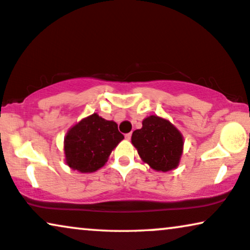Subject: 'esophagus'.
Segmentation results:
<instances>
[{
    "instance_id": "esophagus-1",
    "label": "esophagus",
    "mask_w": 250,
    "mask_h": 250,
    "mask_svg": "<svg viewBox=\"0 0 250 250\" xmlns=\"http://www.w3.org/2000/svg\"><path fill=\"white\" fill-rule=\"evenodd\" d=\"M125 139H128V141H130V138H131V132H129V134H125Z\"/></svg>"
}]
</instances>
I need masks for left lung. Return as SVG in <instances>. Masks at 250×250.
<instances>
[{
  "label": "left lung",
  "instance_id": "8db88e82",
  "mask_svg": "<svg viewBox=\"0 0 250 250\" xmlns=\"http://www.w3.org/2000/svg\"><path fill=\"white\" fill-rule=\"evenodd\" d=\"M131 143L145 164L166 172L179 165L184 139L168 120L149 115L143 120V127L132 132Z\"/></svg>",
  "mask_w": 250,
  "mask_h": 250
}]
</instances>
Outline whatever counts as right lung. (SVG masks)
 I'll return each mask as SVG.
<instances>
[{
    "instance_id": "right-lung-1",
    "label": "right lung",
    "mask_w": 250,
    "mask_h": 250,
    "mask_svg": "<svg viewBox=\"0 0 250 250\" xmlns=\"http://www.w3.org/2000/svg\"><path fill=\"white\" fill-rule=\"evenodd\" d=\"M123 138L114 121H107L94 113L73 125L66 134V164L80 172L98 170Z\"/></svg>"
}]
</instances>
